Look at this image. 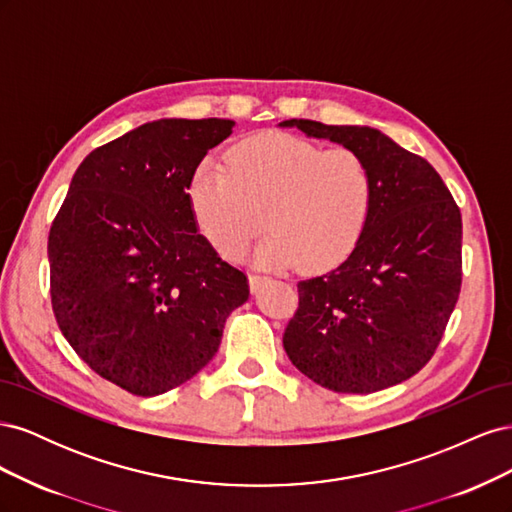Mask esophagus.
I'll return each instance as SVG.
<instances>
[{
  "label": "esophagus",
  "mask_w": 512,
  "mask_h": 512,
  "mask_svg": "<svg viewBox=\"0 0 512 512\" xmlns=\"http://www.w3.org/2000/svg\"><path fill=\"white\" fill-rule=\"evenodd\" d=\"M262 280H267V277L265 275H260V273H250V288L252 290H258V286L262 284Z\"/></svg>",
  "instance_id": "obj_1"
}]
</instances>
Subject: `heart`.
I'll list each match as a JSON object with an SVG mask.
<instances>
[{
    "label": "heart",
    "mask_w": 512,
    "mask_h": 512,
    "mask_svg": "<svg viewBox=\"0 0 512 512\" xmlns=\"http://www.w3.org/2000/svg\"><path fill=\"white\" fill-rule=\"evenodd\" d=\"M374 203V179L361 153L324 149L271 132L230 151L228 168L200 164L190 181L198 228L226 258H239L267 226L256 260L329 271L359 245Z\"/></svg>",
    "instance_id": "1"
}]
</instances>
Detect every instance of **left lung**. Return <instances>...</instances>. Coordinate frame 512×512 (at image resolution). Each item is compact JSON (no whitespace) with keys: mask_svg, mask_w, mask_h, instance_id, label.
<instances>
[{"mask_svg":"<svg viewBox=\"0 0 512 512\" xmlns=\"http://www.w3.org/2000/svg\"><path fill=\"white\" fill-rule=\"evenodd\" d=\"M282 126L361 153L374 203L359 245L337 269L299 282L284 350L335 393H376L421 371L461 290V211L425 158L380 130L288 119Z\"/></svg>","mask_w":512,"mask_h":512,"instance_id":"left-lung-1","label":"left lung"}]
</instances>
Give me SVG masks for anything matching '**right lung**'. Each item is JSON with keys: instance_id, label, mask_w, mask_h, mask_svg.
Segmentation results:
<instances>
[{"instance_id": "add662e5", "label": "right lung", "mask_w": 512, "mask_h": 512, "mask_svg": "<svg viewBox=\"0 0 512 512\" xmlns=\"http://www.w3.org/2000/svg\"><path fill=\"white\" fill-rule=\"evenodd\" d=\"M230 119H160L94 149L49 232L51 303L74 352L138 397L194 378L247 275L198 235L190 181Z\"/></svg>"}]
</instances>
